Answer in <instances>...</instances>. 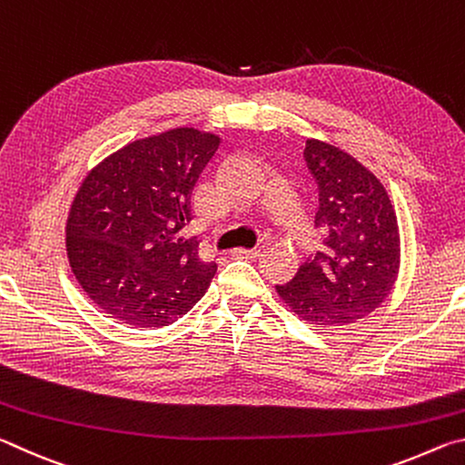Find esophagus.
I'll use <instances>...</instances> for the list:
<instances>
[{
	"mask_svg": "<svg viewBox=\"0 0 465 465\" xmlns=\"http://www.w3.org/2000/svg\"><path fill=\"white\" fill-rule=\"evenodd\" d=\"M261 254H262V252L256 250V248H252V250H246V248L233 250V256H242V258H261Z\"/></svg>",
	"mask_w": 465,
	"mask_h": 465,
	"instance_id": "1",
	"label": "esophagus"
}]
</instances>
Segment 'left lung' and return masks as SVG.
I'll return each mask as SVG.
<instances>
[{
	"label": "left lung",
	"instance_id": "obj_1",
	"mask_svg": "<svg viewBox=\"0 0 465 465\" xmlns=\"http://www.w3.org/2000/svg\"><path fill=\"white\" fill-rule=\"evenodd\" d=\"M303 157L320 193L322 250L277 291L302 320L346 326L390 295L400 266L398 219L380 180L355 157L318 139L305 141Z\"/></svg>",
	"mask_w": 465,
	"mask_h": 465
}]
</instances>
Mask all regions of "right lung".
<instances>
[{"label": "right lung", "instance_id": "right-lung-1", "mask_svg": "<svg viewBox=\"0 0 465 465\" xmlns=\"http://www.w3.org/2000/svg\"><path fill=\"white\" fill-rule=\"evenodd\" d=\"M219 137L191 127L133 141L85 176L67 219L77 282L108 318L168 326L209 289L217 264L180 238L191 194Z\"/></svg>", "mask_w": 465, "mask_h": 465}]
</instances>
